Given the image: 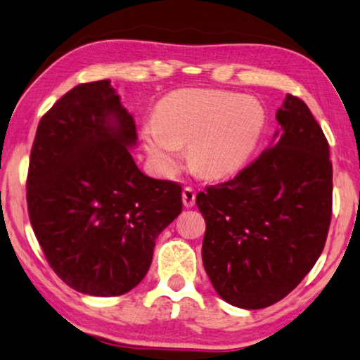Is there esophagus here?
<instances>
[{"label": "esophagus", "instance_id": "1", "mask_svg": "<svg viewBox=\"0 0 360 360\" xmlns=\"http://www.w3.org/2000/svg\"><path fill=\"white\" fill-rule=\"evenodd\" d=\"M181 198H184V205L186 207V209H191L194 202H196V191H194L191 186H186V188H184Z\"/></svg>", "mask_w": 360, "mask_h": 360}]
</instances>
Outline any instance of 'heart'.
I'll return each instance as SVG.
<instances>
[{"instance_id":"heart-1","label":"heart","mask_w":360,"mask_h":360,"mask_svg":"<svg viewBox=\"0 0 360 360\" xmlns=\"http://www.w3.org/2000/svg\"><path fill=\"white\" fill-rule=\"evenodd\" d=\"M266 113L255 99L215 90H179L158 107L143 141L164 172L179 166L180 145L190 143L193 166L207 176L240 169L259 143Z\"/></svg>"}]
</instances>
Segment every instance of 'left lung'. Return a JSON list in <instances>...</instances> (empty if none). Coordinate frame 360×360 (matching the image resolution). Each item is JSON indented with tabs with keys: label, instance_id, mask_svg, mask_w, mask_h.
<instances>
[{
	"label": "left lung",
	"instance_id": "obj_1",
	"mask_svg": "<svg viewBox=\"0 0 360 360\" xmlns=\"http://www.w3.org/2000/svg\"><path fill=\"white\" fill-rule=\"evenodd\" d=\"M281 129L234 179L196 198L202 261L228 304L259 310L297 288L326 245L332 218L329 142L308 105L288 94Z\"/></svg>",
	"mask_w": 360,
	"mask_h": 360
}]
</instances>
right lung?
Instances as JSON below:
<instances>
[{"label": "right lung", "instance_id": "right-lung-1", "mask_svg": "<svg viewBox=\"0 0 360 360\" xmlns=\"http://www.w3.org/2000/svg\"><path fill=\"white\" fill-rule=\"evenodd\" d=\"M136 139L110 80L74 86L37 124L30 221L49 266L79 292L110 297L136 288L158 236L181 213V185L139 170L128 148Z\"/></svg>", "mask_w": 360, "mask_h": 360}]
</instances>
